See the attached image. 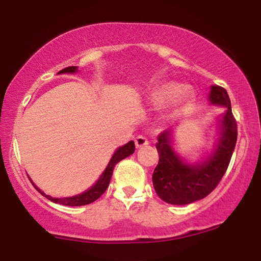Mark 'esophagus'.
Segmentation results:
<instances>
[{"label":"esophagus","mask_w":261,"mask_h":261,"mask_svg":"<svg viewBox=\"0 0 261 261\" xmlns=\"http://www.w3.org/2000/svg\"><path fill=\"white\" fill-rule=\"evenodd\" d=\"M135 144H136V148L141 149L143 146L148 145L149 141L144 137V136H137V137L135 138Z\"/></svg>","instance_id":"34e87169"}]
</instances>
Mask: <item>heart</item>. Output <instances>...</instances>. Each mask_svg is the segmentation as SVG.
I'll return each instance as SVG.
<instances>
[{
  "label": "heart",
  "instance_id": "heart-1",
  "mask_svg": "<svg viewBox=\"0 0 261 261\" xmlns=\"http://www.w3.org/2000/svg\"><path fill=\"white\" fill-rule=\"evenodd\" d=\"M192 97L188 87H182L176 83H163L159 85L151 94V99L155 104H170L174 108L182 106L188 102Z\"/></svg>",
  "mask_w": 261,
  "mask_h": 261
}]
</instances>
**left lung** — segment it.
Returning <instances> with one entry per match:
<instances>
[{"label": "left lung", "mask_w": 261, "mask_h": 261, "mask_svg": "<svg viewBox=\"0 0 261 261\" xmlns=\"http://www.w3.org/2000/svg\"><path fill=\"white\" fill-rule=\"evenodd\" d=\"M209 104L226 108L218 118V138L213 149L195 163L179 155L174 144V127L159 136L156 149L160 161L152 174L157 195L167 203L183 205L203 199L211 194L225 175L237 144L238 129L228 93L218 85H212Z\"/></svg>", "instance_id": "1"}]
</instances>
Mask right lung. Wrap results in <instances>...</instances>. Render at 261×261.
I'll use <instances>...</instances> for the list:
<instances>
[{
    "instance_id": "add662e5",
    "label": "right lung",
    "mask_w": 261,
    "mask_h": 261,
    "mask_svg": "<svg viewBox=\"0 0 261 261\" xmlns=\"http://www.w3.org/2000/svg\"><path fill=\"white\" fill-rule=\"evenodd\" d=\"M78 71V66H71V67H66L64 69H61L58 74H65V73H69V74H73V73H76ZM135 152V142L130 141L126 144H124L122 146H119L118 149L113 152V155L110 160V162L108 164V167L105 168V170L102 171V174L99 176V178L95 181L93 186H91L89 189H86L85 192L78 194V195L74 196H68V197H52L49 195H47L42 192L41 189H39L34 182L31 179L32 185L35 187V189L41 194L42 196H45L46 199H48L49 201H52L54 203H60L64 205H71V207H79V205H85V204H90L94 202L95 200L99 199L106 189H108L110 179L112 177V172L113 169H115V166L120 161L126 159L130 155Z\"/></svg>"
}]
</instances>
